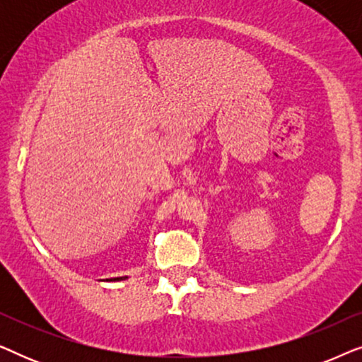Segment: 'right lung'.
Here are the masks:
<instances>
[{"label":"right lung","mask_w":362,"mask_h":362,"mask_svg":"<svg viewBox=\"0 0 362 362\" xmlns=\"http://www.w3.org/2000/svg\"><path fill=\"white\" fill-rule=\"evenodd\" d=\"M112 280H123V276H120V279H112Z\"/></svg>","instance_id":"add662e5"}]
</instances>
